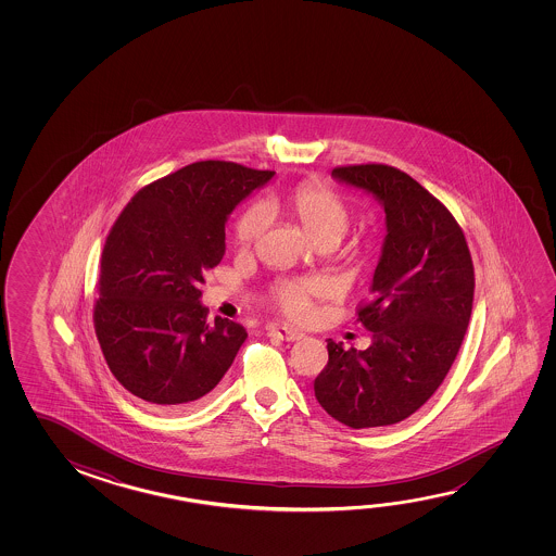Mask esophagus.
I'll list each match as a JSON object with an SVG mask.
<instances>
[{"label": "esophagus", "instance_id": "1", "mask_svg": "<svg viewBox=\"0 0 556 556\" xmlns=\"http://www.w3.org/2000/svg\"><path fill=\"white\" fill-rule=\"evenodd\" d=\"M267 331H269V336L279 337L282 341H299L304 337L301 329L291 328V326H279V324L269 326Z\"/></svg>", "mask_w": 556, "mask_h": 556}]
</instances>
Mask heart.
I'll return each instance as SVG.
<instances>
[{"mask_svg":"<svg viewBox=\"0 0 556 556\" xmlns=\"http://www.w3.org/2000/svg\"><path fill=\"white\" fill-rule=\"evenodd\" d=\"M285 207L316 244H337L345 235L351 220V210L345 201L331 188L319 182H302L292 188L285 200ZM265 223L267 213L262 205H254L244 211L235 225V240L238 247H252L264 232ZM321 282L312 279L282 281L274 289V301L285 314L292 318H301L308 314L309 302L314 296L321 294Z\"/></svg>","mask_w":556,"mask_h":556,"instance_id":"1","label":"heart"}]
</instances>
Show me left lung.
Returning a JSON list of instances; mask_svg holds the SVG:
<instances>
[{
    "instance_id": "left-lung-1",
    "label": "left lung",
    "mask_w": 556,
    "mask_h": 556,
    "mask_svg": "<svg viewBox=\"0 0 556 556\" xmlns=\"http://www.w3.org/2000/svg\"><path fill=\"white\" fill-rule=\"evenodd\" d=\"M331 176L372 193L388 232L372 296L358 308L372 345L345 351L328 339L314 393L346 427H388L420 409L454 365L473 308V262L454 215L409 174L356 164Z\"/></svg>"
}]
</instances>
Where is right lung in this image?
Instances as JSON below:
<instances>
[{
	"mask_svg": "<svg viewBox=\"0 0 556 556\" xmlns=\"http://www.w3.org/2000/svg\"><path fill=\"white\" fill-rule=\"evenodd\" d=\"M274 174L225 161L188 164L137 191L110 228L94 331L110 372L149 407L200 403L247 341L237 321H207L200 285L225 255L228 215Z\"/></svg>",
	"mask_w": 556,
	"mask_h": 556,
	"instance_id": "add662e5",
	"label": "right lung"
}]
</instances>
